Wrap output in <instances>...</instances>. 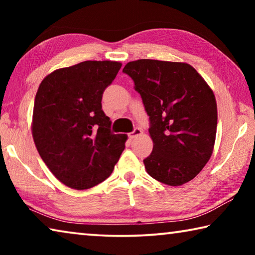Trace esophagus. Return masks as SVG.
Here are the masks:
<instances>
[{"label":"esophagus","mask_w":255,"mask_h":255,"mask_svg":"<svg viewBox=\"0 0 255 255\" xmlns=\"http://www.w3.org/2000/svg\"><path fill=\"white\" fill-rule=\"evenodd\" d=\"M141 132H143V131H141L140 128H135V129H133V131L129 133L128 136H129V138H130V139H133V138L140 136Z\"/></svg>","instance_id":"34e87169"}]
</instances>
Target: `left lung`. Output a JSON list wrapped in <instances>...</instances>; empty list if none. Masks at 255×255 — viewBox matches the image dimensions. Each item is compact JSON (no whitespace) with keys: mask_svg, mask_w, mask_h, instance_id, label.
I'll return each instance as SVG.
<instances>
[{"mask_svg":"<svg viewBox=\"0 0 255 255\" xmlns=\"http://www.w3.org/2000/svg\"><path fill=\"white\" fill-rule=\"evenodd\" d=\"M123 72L133 80L149 116L154 145L144 159L146 172L172 187L191 181L214 150L217 103L213 90L187 63L138 59Z\"/></svg>","mask_w":255,"mask_h":255,"instance_id":"1","label":"left lung"}]
</instances>
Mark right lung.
I'll use <instances>...</instances> for the list:
<instances>
[{
  "instance_id": "right-lung-1",
  "label": "right lung",
  "mask_w": 255,
  "mask_h": 255,
  "mask_svg": "<svg viewBox=\"0 0 255 255\" xmlns=\"http://www.w3.org/2000/svg\"><path fill=\"white\" fill-rule=\"evenodd\" d=\"M122 67L114 60H85L47 75L34 99L31 131L55 178L75 190L109 178L125 149L126 133H112L102 94Z\"/></svg>"
}]
</instances>
